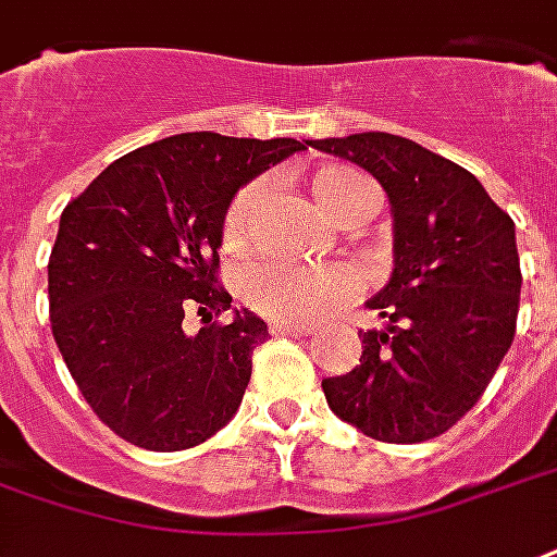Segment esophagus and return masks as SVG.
Here are the masks:
<instances>
[{"label": "esophagus", "instance_id": "esophagus-1", "mask_svg": "<svg viewBox=\"0 0 557 557\" xmlns=\"http://www.w3.org/2000/svg\"><path fill=\"white\" fill-rule=\"evenodd\" d=\"M268 331L274 333V336H307V333H312L315 327H312V324H298V321H274Z\"/></svg>", "mask_w": 557, "mask_h": 557}]
</instances>
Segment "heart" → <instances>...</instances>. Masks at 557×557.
Here are the masks:
<instances>
[{
	"mask_svg": "<svg viewBox=\"0 0 557 557\" xmlns=\"http://www.w3.org/2000/svg\"><path fill=\"white\" fill-rule=\"evenodd\" d=\"M315 203L336 221L354 224L372 212L374 191L369 180L345 164H327L310 176ZM265 185L253 180L238 188L221 218V245L230 253H242L257 236L259 209ZM236 289L250 310L268 319L310 321L324 315L357 289V280L345 265H292L280 259H259L238 271Z\"/></svg>",
	"mask_w": 557,
	"mask_h": 557,
	"instance_id": "heart-1",
	"label": "heart"
}]
</instances>
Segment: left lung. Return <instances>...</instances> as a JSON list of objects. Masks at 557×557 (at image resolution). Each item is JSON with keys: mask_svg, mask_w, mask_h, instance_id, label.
Returning <instances> with one entry per match:
<instances>
[{"mask_svg": "<svg viewBox=\"0 0 557 557\" xmlns=\"http://www.w3.org/2000/svg\"><path fill=\"white\" fill-rule=\"evenodd\" d=\"M360 164L393 203L395 268L366 307L360 362L324 377L327 405L381 443H425L467 416L508 354L520 312L513 221L467 168L389 132L310 141Z\"/></svg>", "mask_w": 557, "mask_h": 557, "instance_id": "1", "label": "left lung"}]
</instances>
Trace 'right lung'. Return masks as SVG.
<instances>
[{
	"label": "right lung",
	"mask_w": 557,
	"mask_h": 557,
	"mask_svg": "<svg viewBox=\"0 0 557 557\" xmlns=\"http://www.w3.org/2000/svg\"><path fill=\"white\" fill-rule=\"evenodd\" d=\"M307 150L295 138L185 132L109 164L61 212L49 321L102 425L147 451L200 446L236 416L265 321L218 286L221 218L238 188ZM197 311L195 337L182 319Z\"/></svg>",
	"instance_id": "right-lung-1"
}]
</instances>
